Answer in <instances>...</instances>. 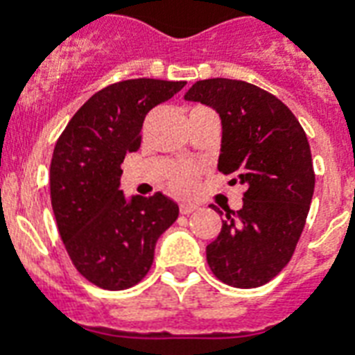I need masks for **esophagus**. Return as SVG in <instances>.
I'll list each match as a JSON object with an SVG mask.
<instances>
[{"mask_svg": "<svg viewBox=\"0 0 355 355\" xmlns=\"http://www.w3.org/2000/svg\"><path fill=\"white\" fill-rule=\"evenodd\" d=\"M195 210H197V206L195 205H189V202L180 205V214H182V216H189V214H193Z\"/></svg>", "mask_w": 355, "mask_h": 355, "instance_id": "obj_1", "label": "esophagus"}]
</instances>
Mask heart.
I'll use <instances>...</instances> for the list:
<instances>
[{"label": "heart", "instance_id": "obj_1", "mask_svg": "<svg viewBox=\"0 0 355 355\" xmlns=\"http://www.w3.org/2000/svg\"><path fill=\"white\" fill-rule=\"evenodd\" d=\"M197 175L199 171L193 166L177 167L171 175V188L180 195L191 193L197 186Z\"/></svg>", "mask_w": 355, "mask_h": 355}]
</instances>
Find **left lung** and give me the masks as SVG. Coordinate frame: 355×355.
<instances>
[{
  "instance_id": "left-lung-1",
  "label": "left lung",
  "mask_w": 355,
  "mask_h": 355,
  "mask_svg": "<svg viewBox=\"0 0 355 355\" xmlns=\"http://www.w3.org/2000/svg\"><path fill=\"white\" fill-rule=\"evenodd\" d=\"M184 99L219 114L217 167L247 188L241 210L227 211L221 232L206 247L208 265L228 286H263L289 263L306 225L315 188L306 132L278 97L245 80H197Z\"/></svg>"
}]
</instances>
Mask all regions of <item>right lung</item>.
I'll use <instances>...</instances> for the list:
<instances>
[{"instance_id": "1", "label": "right lung", "mask_w": 355, "mask_h": 355, "mask_svg": "<svg viewBox=\"0 0 355 355\" xmlns=\"http://www.w3.org/2000/svg\"><path fill=\"white\" fill-rule=\"evenodd\" d=\"M184 80L128 79L103 88L75 112L53 150L49 186L58 234L71 263L94 286L121 291L149 272L158 237L177 221L166 195L119 189L121 164L141 144L150 108Z\"/></svg>"}]
</instances>
